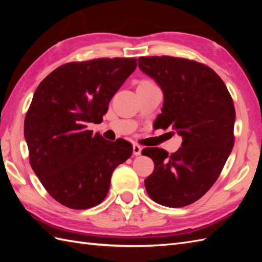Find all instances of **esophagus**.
Instances as JSON below:
<instances>
[{"instance_id":"obj_1","label":"esophagus","mask_w":262,"mask_h":262,"mask_svg":"<svg viewBox=\"0 0 262 262\" xmlns=\"http://www.w3.org/2000/svg\"><path fill=\"white\" fill-rule=\"evenodd\" d=\"M133 153H134L135 155H141L142 146L140 145V144H136V143L133 144Z\"/></svg>"}]
</instances>
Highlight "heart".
Masks as SVG:
<instances>
[{
  "mask_svg": "<svg viewBox=\"0 0 262 262\" xmlns=\"http://www.w3.org/2000/svg\"><path fill=\"white\" fill-rule=\"evenodd\" d=\"M153 81H151V80H142V81H140V83H152Z\"/></svg>",
  "mask_w": 262,
  "mask_h": 262,
  "instance_id": "b5f03b06",
  "label": "heart"
}]
</instances>
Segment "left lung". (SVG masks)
<instances>
[{
  "instance_id": "left-lung-1",
  "label": "left lung",
  "mask_w": 262,
  "mask_h": 262,
  "mask_svg": "<svg viewBox=\"0 0 262 262\" xmlns=\"http://www.w3.org/2000/svg\"><path fill=\"white\" fill-rule=\"evenodd\" d=\"M140 69L157 81L164 94L155 124L173 128L181 147L142 151L154 162L145 179L148 196L168 207H183L202 198L214 185L234 145L235 108L223 80L209 66L172 56L138 58Z\"/></svg>"
}]
</instances>
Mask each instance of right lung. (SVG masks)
<instances>
[{
    "mask_svg": "<svg viewBox=\"0 0 262 262\" xmlns=\"http://www.w3.org/2000/svg\"><path fill=\"white\" fill-rule=\"evenodd\" d=\"M136 58H94L59 66L33 94L25 118L29 162L51 196L72 209H88L107 196L111 174L133 146L88 129L100 124L110 100L135 71Z\"/></svg>",
    "mask_w": 262,
    "mask_h": 262,
    "instance_id": "1",
    "label": "right lung"
}]
</instances>
